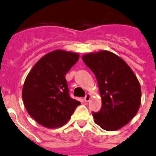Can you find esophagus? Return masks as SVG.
<instances>
[{"mask_svg":"<svg viewBox=\"0 0 156 156\" xmlns=\"http://www.w3.org/2000/svg\"><path fill=\"white\" fill-rule=\"evenodd\" d=\"M90 101V94H87L85 96H84V101L85 102H89Z\"/></svg>","mask_w":156,"mask_h":156,"instance_id":"1","label":"esophagus"}]
</instances>
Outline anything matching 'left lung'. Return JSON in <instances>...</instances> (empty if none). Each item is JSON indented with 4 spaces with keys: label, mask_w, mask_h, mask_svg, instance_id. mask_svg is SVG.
Returning a JSON list of instances; mask_svg holds the SVG:
<instances>
[{
    "label": "left lung",
    "mask_w": 156,
    "mask_h": 156,
    "mask_svg": "<svg viewBox=\"0 0 156 156\" xmlns=\"http://www.w3.org/2000/svg\"><path fill=\"white\" fill-rule=\"evenodd\" d=\"M96 77L102 107L92 112L94 122L107 131L117 130L137 114L141 102L139 82L129 66L114 53L101 51L83 55Z\"/></svg>",
    "instance_id": "8db88e82"
}]
</instances>
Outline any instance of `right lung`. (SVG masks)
Here are the masks:
<instances>
[{"label": "right lung", "mask_w": 156, "mask_h": 156, "mask_svg": "<svg viewBox=\"0 0 156 156\" xmlns=\"http://www.w3.org/2000/svg\"><path fill=\"white\" fill-rule=\"evenodd\" d=\"M77 53L54 51L43 56L25 79L23 100L30 116L42 126L67 123L80 102L70 96L65 76L77 62Z\"/></svg>", "instance_id": "right-lung-1"}]
</instances>
